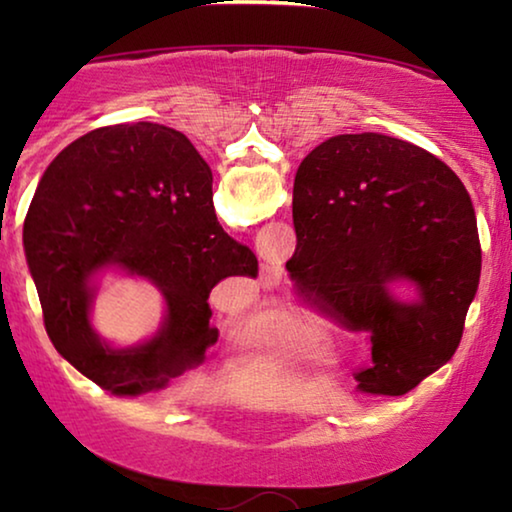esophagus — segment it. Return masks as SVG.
<instances>
[{
    "mask_svg": "<svg viewBox=\"0 0 512 512\" xmlns=\"http://www.w3.org/2000/svg\"><path fill=\"white\" fill-rule=\"evenodd\" d=\"M263 275H261V284L263 289H275V286L279 284V279H282V270H279V265L265 261L263 263Z\"/></svg>",
    "mask_w": 512,
    "mask_h": 512,
    "instance_id": "esophagus-1",
    "label": "esophagus"
}]
</instances>
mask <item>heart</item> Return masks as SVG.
Wrapping results in <instances>:
<instances>
[{
	"mask_svg": "<svg viewBox=\"0 0 512 512\" xmlns=\"http://www.w3.org/2000/svg\"><path fill=\"white\" fill-rule=\"evenodd\" d=\"M291 333H293V338H296L298 342H303V345H312V342H314L312 328L307 326V324H303V321H293Z\"/></svg>",
	"mask_w": 512,
	"mask_h": 512,
	"instance_id": "1",
	"label": "heart"
}]
</instances>
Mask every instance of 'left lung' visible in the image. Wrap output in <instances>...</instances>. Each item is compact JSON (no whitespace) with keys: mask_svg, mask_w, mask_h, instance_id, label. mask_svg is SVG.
<instances>
[{"mask_svg":"<svg viewBox=\"0 0 512 512\" xmlns=\"http://www.w3.org/2000/svg\"><path fill=\"white\" fill-rule=\"evenodd\" d=\"M293 228L296 298L370 335L373 363L356 373L363 391L408 394L452 359L482 251L471 195L443 160L377 132L326 139L296 172ZM394 278L418 286L417 304L390 298Z\"/></svg>","mask_w":512,"mask_h":512,"instance_id":"1","label":"left lung"}]
</instances>
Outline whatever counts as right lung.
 Returning a JSON list of instances; mask_svg holds the SVG:
<instances>
[{
  "instance_id": "1",
  "label": "right lung",
  "mask_w": 512,
  "mask_h": 512,
  "mask_svg": "<svg viewBox=\"0 0 512 512\" xmlns=\"http://www.w3.org/2000/svg\"><path fill=\"white\" fill-rule=\"evenodd\" d=\"M212 170L186 135L158 123L107 125L46 167L23 242L46 333L62 359L118 396L163 389L219 340L209 293L258 277L249 247L219 226ZM118 264L164 291L168 317L151 343L114 353L87 324L89 272Z\"/></svg>"
}]
</instances>
